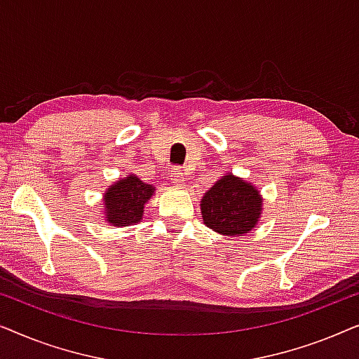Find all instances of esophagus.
<instances>
[{
  "instance_id": "esophagus-1",
  "label": "esophagus",
  "mask_w": 359,
  "mask_h": 359,
  "mask_svg": "<svg viewBox=\"0 0 359 359\" xmlns=\"http://www.w3.org/2000/svg\"><path fill=\"white\" fill-rule=\"evenodd\" d=\"M184 171L181 170V168H178V166H176V168H173L171 170V181H173V183H176V184H181V183H184Z\"/></svg>"
}]
</instances>
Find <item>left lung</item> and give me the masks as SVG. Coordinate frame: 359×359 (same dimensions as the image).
<instances>
[{
	"instance_id": "8db88e82",
	"label": "left lung",
	"mask_w": 359,
	"mask_h": 359,
	"mask_svg": "<svg viewBox=\"0 0 359 359\" xmlns=\"http://www.w3.org/2000/svg\"><path fill=\"white\" fill-rule=\"evenodd\" d=\"M201 212L209 229L224 235H243L262 214V198L252 184L232 175L219 180L201 201Z\"/></svg>"
}]
</instances>
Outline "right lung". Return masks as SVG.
Returning <instances> with one entry per match:
<instances>
[{
	"label": "right lung",
	"instance_id": "1",
	"mask_svg": "<svg viewBox=\"0 0 359 359\" xmlns=\"http://www.w3.org/2000/svg\"><path fill=\"white\" fill-rule=\"evenodd\" d=\"M154 188L142 183L137 176L117 181L106 191L104 208L107 222L112 225L137 224L144 214V205L151 198Z\"/></svg>",
	"mask_w": 359,
	"mask_h": 359
}]
</instances>
